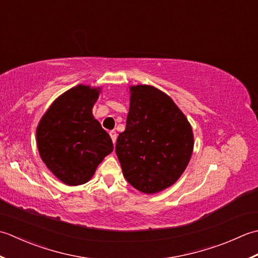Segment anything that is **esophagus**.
<instances>
[{"mask_svg":"<svg viewBox=\"0 0 258 258\" xmlns=\"http://www.w3.org/2000/svg\"><path fill=\"white\" fill-rule=\"evenodd\" d=\"M110 137H111V140H112V143H113V145L115 144V141H117V133H115V131H110Z\"/></svg>","mask_w":258,"mask_h":258,"instance_id":"34e87169","label":"esophagus"}]
</instances>
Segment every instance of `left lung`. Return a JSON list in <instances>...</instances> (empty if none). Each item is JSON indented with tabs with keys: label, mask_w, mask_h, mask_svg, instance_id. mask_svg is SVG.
<instances>
[{
	"label": "left lung",
	"mask_w": 258,
	"mask_h": 258,
	"mask_svg": "<svg viewBox=\"0 0 258 258\" xmlns=\"http://www.w3.org/2000/svg\"><path fill=\"white\" fill-rule=\"evenodd\" d=\"M129 90L127 124L115 154L130 185L152 195L172 186L185 171L194 150L192 128L159 89L137 85Z\"/></svg>",
	"instance_id": "8db88e82"
}]
</instances>
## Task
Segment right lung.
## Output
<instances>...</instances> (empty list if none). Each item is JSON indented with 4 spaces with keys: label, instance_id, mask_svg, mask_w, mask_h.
<instances>
[{
    "label": "right lung",
    "instance_id": "right-lung-1",
    "mask_svg": "<svg viewBox=\"0 0 258 258\" xmlns=\"http://www.w3.org/2000/svg\"><path fill=\"white\" fill-rule=\"evenodd\" d=\"M100 87L78 85L63 92L42 115L36 145L42 161L68 186H79L93 177L112 140L92 114Z\"/></svg>",
    "mask_w": 258,
    "mask_h": 258
}]
</instances>
